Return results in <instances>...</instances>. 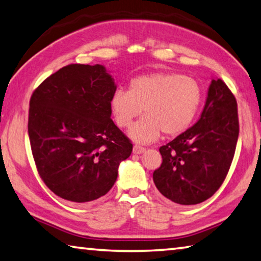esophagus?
<instances>
[{"mask_svg": "<svg viewBox=\"0 0 261 261\" xmlns=\"http://www.w3.org/2000/svg\"><path fill=\"white\" fill-rule=\"evenodd\" d=\"M145 151H146V148L140 146V145H135V146H134V153L135 154H141V153H144Z\"/></svg>", "mask_w": 261, "mask_h": 261, "instance_id": "esophagus-1", "label": "esophagus"}]
</instances>
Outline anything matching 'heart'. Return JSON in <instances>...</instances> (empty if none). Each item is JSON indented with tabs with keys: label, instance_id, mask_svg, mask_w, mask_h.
Segmentation results:
<instances>
[{
	"label": "heart",
	"instance_id": "heart-1",
	"mask_svg": "<svg viewBox=\"0 0 261 261\" xmlns=\"http://www.w3.org/2000/svg\"><path fill=\"white\" fill-rule=\"evenodd\" d=\"M202 90L196 79L176 72H153L136 77L129 91L117 90L110 99L115 122L130 127L141 113L146 115L132 127L131 138L152 143L163 135L176 137L187 131L199 113Z\"/></svg>",
	"mask_w": 261,
	"mask_h": 261
}]
</instances>
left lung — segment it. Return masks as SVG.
<instances>
[{"instance_id": "left-lung-1", "label": "left lung", "mask_w": 261, "mask_h": 261, "mask_svg": "<svg viewBox=\"0 0 261 261\" xmlns=\"http://www.w3.org/2000/svg\"><path fill=\"white\" fill-rule=\"evenodd\" d=\"M240 134L237 101L226 83L213 79L196 124L160 147L154 170L159 191L179 205H196L218 191L230 169Z\"/></svg>"}]
</instances>
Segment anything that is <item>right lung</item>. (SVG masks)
I'll return each mask as SVG.
<instances>
[{
  "label": "right lung",
  "instance_id": "1",
  "mask_svg": "<svg viewBox=\"0 0 261 261\" xmlns=\"http://www.w3.org/2000/svg\"><path fill=\"white\" fill-rule=\"evenodd\" d=\"M116 86L100 64H69L31 95L29 137L39 175L56 196L87 202L105 196L132 143L115 125Z\"/></svg>",
  "mask_w": 261,
  "mask_h": 261
}]
</instances>
